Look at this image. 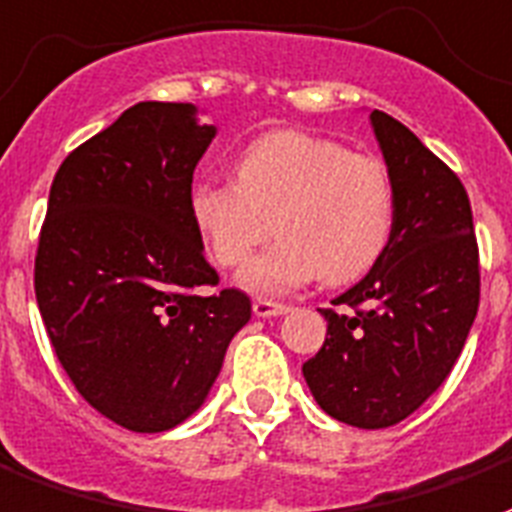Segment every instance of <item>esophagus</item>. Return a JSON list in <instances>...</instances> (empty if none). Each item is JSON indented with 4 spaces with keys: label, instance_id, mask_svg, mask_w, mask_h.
<instances>
[{
    "label": "esophagus",
    "instance_id": "34e87169",
    "mask_svg": "<svg viewBox=\"0 0 512 512\" xmlns=\"http://www.w3.org/2000/svg\"><path fill=\"white\" fill-rule=\"evenodd\" d=\"M288 305L283 302H272V299H256L253 302V315H259V318H278V315H286Z\"/></svg>",
    "mask_w": 512,
    "mask_h": 512
}]
</instances>
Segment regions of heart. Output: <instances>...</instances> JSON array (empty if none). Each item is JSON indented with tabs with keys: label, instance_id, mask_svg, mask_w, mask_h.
I'll return each instance as SVG.
<instances>
[{
	"label": "heart",
	"instance_id": "obj_1",
	"mask_svg": "<svg viewBox=\"0 0 512 512\" xmlns=\"http://www.w3.org/2000/svg\"><path fill=\"white\" fill-rule=\"evenodd\" d=\"M237 180L202 183L191 194V218L215 264L240 267V283L259 294H283L324 278L343 286L386 253L394 229V186L386 164L315 134L270 132L237 159Z\"/></svg>",
	"mask_w": 512,
	"mask_h": 512
}]
</instances>
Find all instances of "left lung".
<instances>
[{"label":"left lung","instance_id":"left-lung-1","mask_svg":"<svg viewBox=\"0 0 512 512\" xmlns=\"http://www.w3.org/2000/svg\"><path fill=\"white\" fill-rule=\"evenodd\" d=\"M394 186L386 253L321 315L326 340L302 364L315 402L343 424L386 429L416 413L467 343L480 302L470 197L416 134L372 110Z\"/></svg>","mask_w":512,"mask_h":512}]
</instances>
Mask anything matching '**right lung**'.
I'll return each instance as SVG.
<instances>
[{
	"instance_id": "right-lung-1",
	"label": "right lung",
	"mask_w": 512,
	"mask_h": 512,
	"mask_svg": "<svg viewBox=\"0 0 512 512\" xmlns=\"http://www.w3.org/2000/svg\"><path fill=\"white\" fill-rule=\"evenodd\" d=\"M215 126L188 102H137L56 172L34 294L61 367L132 432H167L210 394L251 299L215 286L191 180Z\"/></svg>"
}]
</instances>
